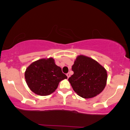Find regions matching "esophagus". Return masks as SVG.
Instances as JSON below:
<instances>
[{"label":"esophagus","mask_w":130,"mask_h":130,"mask_svg":"<svg viewBox=\"0 0 130 130\" xmlns=\"http://www.w3.org/2000/svg\"><path fill=\"white\" fill-rule=\"evenodd\" d=\"M66 75H67V77H70V73H67L66 74Z\"/></svg>","instance_id":"obj_1"}]
</instances>
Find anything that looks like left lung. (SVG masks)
I'll list each match as a JSON object with an SVG mask.
<instances>
[{
  "label": "left lung",
  "instance_id": "1",
  "mask_svg": "<svg viewBox=\"0 0 130 130\" xmlns=\"http://www.w3.org/2000/svg\"><path fill=\"white\" fill-rule=\"evenodd\" d=\"M74 73L69 78L74 91L83 98H91L104 90L107 73L104 67L91 58L79 56L72 66Z\"/></svg>",
  "mask_w": 130,
  "mask_h": 130
}]
</instances>
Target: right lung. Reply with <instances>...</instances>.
Here are the masks:
<instances>
[{
  "label": "right lung",
  "instance_id": "1",
  "mask_svg": "<svg viewBox=\"0 0 130 130\" xmlns=\"http://www.w3.org/2000/svg\"><path fill=\"white\" fill-rule=\"evenodd\" d=\"M25 77L30 89L40 96L50 95L57 88L60 81L67 78L52 58L34 62L26 69Z\"/></svg>",
  "mask_w": 130,
  "mask_h": 130
}]
</instances>
